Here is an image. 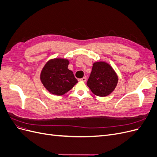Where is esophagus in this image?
<instances>
[{"label":"esophagus","instance_id":"1","mask_svg":"<svg viewBox=\"0 0 157 157\" xmlns=\"http://www.w3.org/2000/svg\"><path fill=\"white\" fill-rule=\"evenodd\" d=\"M86 80V77H83V78H79L78 79V81H80V82H85Z\"/></svg>","mask_w":157,"mask_h":157}]
</instances>
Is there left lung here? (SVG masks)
<instances>
[{"instance_id":"obj_1","label":"left lung","mask_w":157,"mask_h":157,"mask_svg":"<svg viewBox=\"0 0 157 157\" xmlns=\"http://www.w3.org/2000/svg\"><path fill=\"white\" fill-rule=\"evenodd\" d=\"M118 77L112 66L103 61L94 62L87 86L92 92L99 97L110 95L116 88Z\"/></svg>"}]
</instances>
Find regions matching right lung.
I'll use <instances>...</instances> for the list:
<instances>
[{
  "instance_id": "add662e5",
  "label": "right lung",
  "mask_w": 157,
  "mask_h": 157,
  "mask_svg": "<svg viewBox=\"0 0 157 157\" xmlns=\"http://www.w3.org/2000/svg\"><path fill=\"white\" fill-rule=\"evenodd\" d=\"M69 60L62 58L49 59L42 67L40 79L44 88L55 96H62L78 82L72 71L68 69Z\"/></svg>"
}]
</instances>
